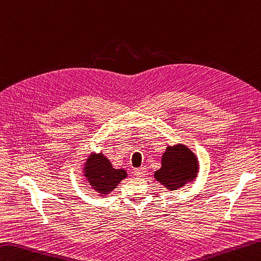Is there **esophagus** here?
<instances>
[{"label":"esophagus","mask_w":261,"mask_h":261,"mask_svg":"<svg viewBox=\"0 0 261 261\" xmlns=\"http://www.w3.org/2000/svg\"><path fill=\"white\" fill-rule=\"evenodd\" d=\"M145 174H146V168H145V167L136 168V171H135V175H137V176H144Z\"/></svg>","instance_id":"34e87169"}]
</instances>
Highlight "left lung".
<instances>
[{"mask_svg":"<svg viewBox=\"0 0 261 261\" xmlns=\"http://www.w3.org/2000/svg\"><path fill=\"white\" fill-rule=\"evenodd\" d=\"M198 162L195 154L183 145L167 147L162 157V167L155 172L161 185L176 190L197 176Z\"/></svg>","mask_w":261,"mask_h":261,"instance_id":"obj_1","label":"left lung"}]
</instances>
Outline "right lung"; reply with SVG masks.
<instances>
[{"label": "right lung", "mask_w": 261, "mask_h": 261, "mask_svg": "<svg viewBox=\"0 0 261 261\" xmlns=\"http://www.w3.org/2000/svg\"><path fill=\"white\" fill-rule=\"evenodd\" d=\"M85 176L88 183L100 196L113 191L116 186L126 177L124 170H115L103 154L91 155L86 162Z\"/></svg>", "instance_id": "right-lung-1"}]
</instances>
